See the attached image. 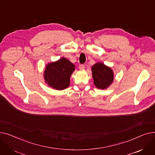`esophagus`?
<instances>
[{
  "instance_id": "esophagus-1",
  "label": "esophagus",
  "mask_w": 155,
  "mask_h": 155,
  "mask_svg": "<svg viewBox=\"0 0 155 155\" xmlns=\"http://www.w3.org/2000/svg\"><path fill=\"white\" fill-rule=\"evenodd\" d=\"M79 69H81V70H83V69H84L85 66H84V64H80V65H79Z\"/></svg>"
}]
</instances>
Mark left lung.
I'll return each instance as SVG.
<instances>
[{
	"label": "left lung",
	"mask_w": 155,
	"mask_h": 155,
	"mask_svg": "<svg viewBox=\"0 0 155 155\" xmlns=\"http://www.w3.org/2000/svg\"><path fill=\"white\" fill-rule=\"evenodd\" d=\"M92 74L94 84L100 89H104L113 83L114 74L113 70L102 62H97L93 66Z\"/></svg>",
	"instance_id": "1"
}]
</instances>
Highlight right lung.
<instances>
[{
	"label": "right lung",
	"instance_id": "obj_1",
	"mask_svg": "<svg viewBox=\"0 0 155 155\" xmlns=\"http://www.w3.org/2000/svg\"><path fill=\"white\" fill-rule=\"evenodd\" d=\"M75 69L74 65L68 59L62 58L49 63L44 71V79L51 87L63 90L69 86L70 77Z\"/></svg>",
	"mask_w": 155,
	"mask_h": 155
}]
</instances>
